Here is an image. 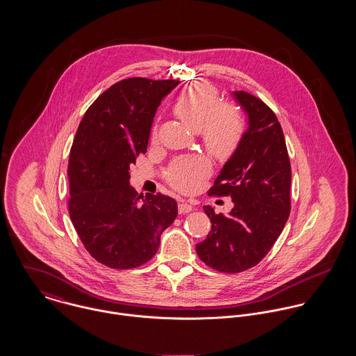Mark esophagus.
I'll return each mask as SVG.
<instances>
[{
	"instance_id": "34e87169",
	"label": "esophagus",
	"mask_w": 356,
	"mask_h": 356,
	"mask_svg": "<svg viewBox=\"0 0 356 356\" xmlns=\"http://www.w3.org/2000/svg\"><path fill=\"white\" fill-rule=\"evenodd\" d=\"M192 209H193V205H192V204L185 203V202L178 204V212H179L181 215L188 213V212H191Z\"/></svg>"
}]
</instances>
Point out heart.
Returning a JSON list of instances; mask_svg holds the SVG:
<instances>
[{
	"label": "heart",
	"instance_id": "b5f03b06",
	"mask_svg": "<svg viewBox=\"0 0 356 356\" xmlns=\"http://www.w3.org/2000/svg\"><path fill=\"white\" fill-rule=\"evenodd\" d=\"M175 115L192 130L199 131L207 151L226 157L236 151L243 134L244 119L240 109L230 102H219L218 90L207 82L188 86L174 102ZM157 130L153 127L152 138ZM208 171L202 157L175 160L165 171L167 182L178 191H193Z\"/></svg>",
	"mask_w": 356,
	"mask_h": 356
}]
</instances>
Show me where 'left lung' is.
I'll return each instance as SVG.
<instances>
[{"instance_id":"obj_1","label":"left lung","mask_w":356,"mask_h":356,"mask_svg":"<svg viewBox=\"0 0 356 356\" xmlns=\"http://www.w3.org/2000/svg\"><path fill=\"white\" fill-rule=\"evenodd\" d=\"M234 97L248 115V130L209 189V195L230 196L233 208L225 215L204 205L212 226L196 244L207 266L229 274L254 267L271 250L289 218L292 179L275 113L247 92Z\"/></svg>"}]
</instances>
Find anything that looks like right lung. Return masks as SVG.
I'll list each match as a JSON object with an SVG mask.
<instances>
[{
	"label": "right lung",
	"instance_id": "right-lung-1",
	"mask_svg": "<svg viewBox=\"0 0 356 356\" xmlns=\"http://www.w3.org/2000/svg\"><path fill=\"white\" fill-rule=\"evenodd\" d=\"M179 81L127 78L93 102L76 130L68 160L72 225L97 261L127 270L145 264L178 213L161 193L138 195L130 165L147 152L157 106Z\"/></svg>",
	"mask_w": 356,
	"mask_h": 356
}]
</instances>
